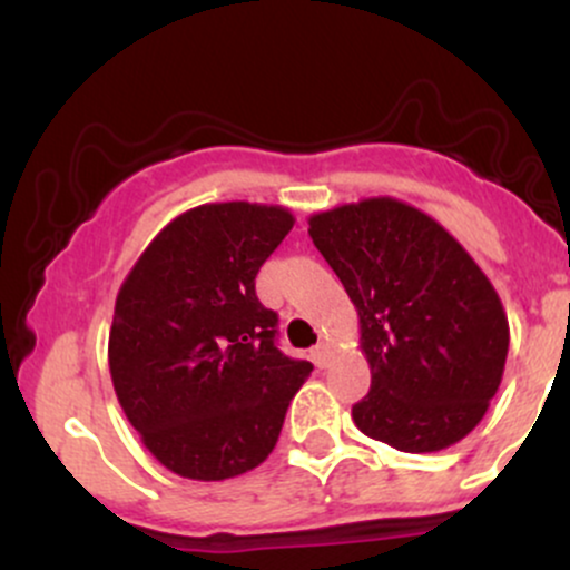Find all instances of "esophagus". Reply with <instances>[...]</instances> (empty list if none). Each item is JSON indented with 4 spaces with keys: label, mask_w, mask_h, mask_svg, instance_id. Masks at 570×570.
<instances>
[{
    "label": "esophagus",
    "mask_w": 570,
    "mask_h": 570,
    "mask_svg": "<svg viewBox=\"0 0 570 570\" xmlns=\"http://www.w3.org/2000/svg\"><path fill=\"white\" fill-rule=\"evenodd\" d=\"M311 358H313V364H316L318 370H324L326 364L332 362V348H330V343H318L316 348L311 351Z\"/></svg>",
    "instance_id": "1"
}]
</instances>
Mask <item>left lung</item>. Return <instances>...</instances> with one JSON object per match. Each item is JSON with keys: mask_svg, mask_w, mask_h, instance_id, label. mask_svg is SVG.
<instances>
[{"mask_svg": "<svg viewBox=\"0 0 570 570\" xmlns=\"http://www.w3.org/2000/svg\"><path fill=\"white\" fill-rule=\"evenodd\" d=\"M307 225L362 324L372 385L353 423L404 453L461 442L499 391L509 351L485 273L440 222L394 198L337 206Z\"/></svg>", "mask_w": 570, "mask_h": 570, "instance_id": "1", "label": "left lung"}]
</instances>
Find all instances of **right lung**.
Listing matches in <instances>:
<instances>
[{
	"label": "right lung",
	"instance_id": "1",
	"mask_svg": "<svg viewBox=\"0 0 570 570\" xmlns=\"http://www.w3.org/2000/svg\"><path fill=\"white\" fill-rule=\"evenodd\" d=\"M294 217L206 203L168 222L122 281L109 330L117 402L141 442L187 480L259 466L313 364L278 351V316L254 292Z\"/></svg>",
	"mask_w": 570,
	"mask_h": 570
}]
</instances>
